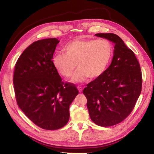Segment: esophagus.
<instances>
[{"instance_id":"1","label":"esophagus","mask_w":154,"mask_h":154,"mask_svg":"<svg viewBox=\"0 0 154 154\" xmlns=\"http://www.w3.org/2000/svg\"><path fill=\"white\" fill-rule=\"evenodd\" d=\"M77 89H78V90H79V93H81V92H82V91H83V87H81V86H78V87H77Z\"/></svg>"}]
</instances>
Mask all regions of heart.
<instances>
[{
  "mask_svg": "<svg viewBox=\"0 0 154 154\" xmlns=\"http://www.w3.org/2000/svg\"><path fill=\"white\" fill-rule=\"evenodd\" d=\"M64 53L55 54L52 59L54 67L65 78L71 76L79 68L72 81L83 82L88 77L95 79L102 75L113 55V46L106 39H76L65 45Z\"/></svg>",
  "mask_w": 154,
  "mask_h": 154,
  "instance_id": "b5f03b06",
  "label": "heart"
}]
</instances>
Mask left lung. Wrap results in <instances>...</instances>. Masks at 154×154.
<instances>
[{"instance_id":"1","label":"left lung","mask_w":154,"mask_h":154,"mask_svg":"<svg viewBox=\"0 0 154 154\" xmlns=\"http://www.w3.org/2000/svg\"><path fill=\"white\" fill-rule=\"evenodd\" d=\"M95 35L115 44L114 56L105 72L87 84L83 93L91 119L98 126L107 127L122 122L131 113L141 93L142 72L134 53L119 35Z\"/></svg>"}]
</instances>
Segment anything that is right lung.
<instances>
[{"label":"right lung","instance_id":"obj_1","mask_svg":"<svg viewBox=\"0 0 154 154\" xmlns=\"http://www.w3.org/2000/svg\"><path fill=\"white\" fill-rule=\"evenodd\" d=\"M57 38L40 40L23 51L15 65L13 83L16 102L35 125L57 130L69 119V106L79 91L64 83L52 62Z\"/></svg>","mask_w":154,"mask_h":154}]
</instances>
